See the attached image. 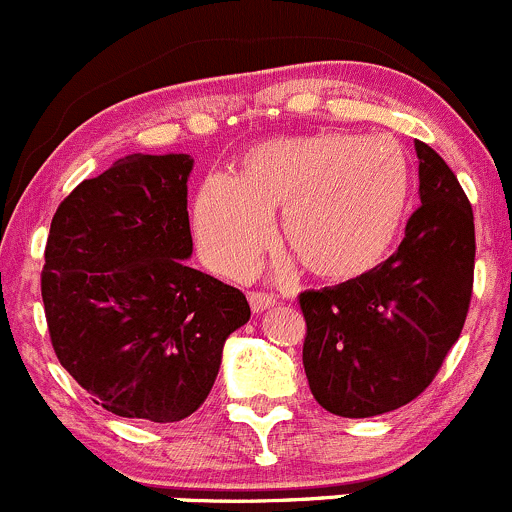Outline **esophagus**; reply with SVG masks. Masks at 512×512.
<instances>
[{"instance_id":"34e87169","label":"esophagus","mask_w":512,"mask_h":512,"mask_svg":"<svg viewBox=\"0 0 512 512\" xmlns=\"http://www.w3.org/2000/svg\"><path fill=\"white\" fill-rule=\"evenodd\" d=\"M273 303H276V300H273L271 295H266V293H249V305H251V310H254V313H263V310L271 308Z\"/></svg>"}]
</instances>
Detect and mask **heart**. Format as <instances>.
<instances>
[{
	"instance_id": "heart-1",
	"label": "heart",
	"mask_w": 512,
	"mask_h": 512,
	"mask_svg": "<svg viewBox=\"0 0 512 512\" xmlns=\"http://www.w3.org/2000/svg\"><path fill=\"white\" fill-rule=\"evenodd\" d=\"M409 192L407 152L384 135L266 140L246 150L239 177L204 179L194 199V241L212 271L241 278L271 244V214L283 212V246L313 276L357 281L397 244ZM291 268L286 258L281 271Z\"/></svg>"
}]
</instances>
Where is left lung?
Returning <instances> with one entry per match:
<instances>
[{"instance_id":"left-lung-1","label":"left lung","mask_w":512,"mask_h":512,"mask_svg":"<svg viewBox=\"0 0 512 512\" xmlns=\"http://www.w3.org/2000/svg\"><path fill=\"white\" fill-rule=\"evenodd\" d=\"M419 209L399 249L357 281L300 293L315 402L367 419L404 407L439 372L473 291V209L451 167L416 140Z\"/></svg>"}]
</instances>
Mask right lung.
<instances>
[{"mask_svg": "<svg viewBox=\"0 0 512 512\" xmlns=\"http://www.w3.org/2000/svg\"><path fill=\"white\" fill-rule=\"evenodd\" d=\"M182 152L135 155L83 179L56 209L41 273L63 370L108 412L170 424L209 397L246 295L187 266Z\"/></svg>", "mask_w": 512, "mask_h": 512, "instance_id": "right-lung-1", "label": "right lung"}]
</instances>
